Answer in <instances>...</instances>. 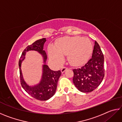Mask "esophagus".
Returning a JSON list of instances; mask_svg holds the SVG:
<instances>
[{"instance_id": "1", "label": "esophagus", "mask_w": 122, "mask_h": 122, "mask_svg": "<svg viewBox=\"0 0 122 122\" xmlns=\"http://www.w3.org/2000/svg\"><path fill=\"white\" fill-rule=\"evenodd\" d=\"M67 68H67V67H63L61 69V70L62 73H63V72H65V71H66V70L67 69Z\"/></svg>"}]
</instances>
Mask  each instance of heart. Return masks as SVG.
<instances>
[{
    "label": "heart",
    "mask_w": 122,
    "mask_h": 122,
    "mask_svg": "<svg viewBox=\"0 0 122 122\" xmlns=\"http://www.w3.org/2000/svg\"><path fill=\"white\" fill-rule=\"evenodd\" d=\"M92 43L88 38L80 36L64 37L60 39L55 47L48 48L49 56L57 65H61L63 55L68 54V60L74 66L83 65L88 61L92 52Z\"/></svg>",
    "instance_id": "obj_1"
}]
</instances>
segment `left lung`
Returning <instances> with one entry per match:
<instances>
[{
	"mask_svg": "<svg viewBox=\"0 0 122 122\" xmlns=\"http://www.w3.org/2000/svg\"><path fill=\"white\" fill-rule=\"evenodd\" d=\"M104 55L95 41L92 57L85 65L73 70V81L78 90L90 92L98 87L104 76Z\"/></svg>",
	"mask_w": 122,
	"mask_h": 122,
	"instance_id": "1",
	"label": "left lung"
}]
</instances>
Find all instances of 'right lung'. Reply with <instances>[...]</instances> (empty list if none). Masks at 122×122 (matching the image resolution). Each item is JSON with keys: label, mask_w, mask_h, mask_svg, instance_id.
I'll return each mask as SVG.
<instances>
[{"label": "right lung", "mask_w": 122, "mask_h": 122, "mask_svg": "<svg viewBox=\"0 0 122 122\" xmlns=\"http://www.w3.org/2000/svg\"><path fill=\"white\" fill-rule=\"evenodd\" d=\"M46 39L42 38L36 40L32 45L28 46L22 53L21 56L19 61L20 71V81L22 87L33 97L40 101H46L51 98L55 94L56 90L57 82L61 75L60 71H53L49 68L46 65L43 66V75L40 83L34 86H30L26 83L22 77L21 71V64L25 59L26 52L29 51L34 50L38 51L42 55L44 59V62L46 63L47 54L43 50L44 45L46 42Z\"/></svg>", "instance_id": "add662e5"}]
</instances>
